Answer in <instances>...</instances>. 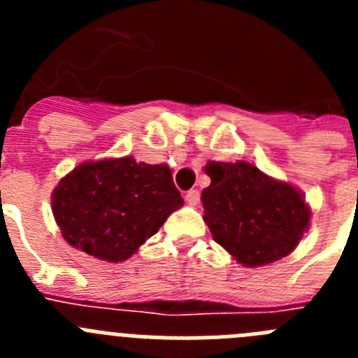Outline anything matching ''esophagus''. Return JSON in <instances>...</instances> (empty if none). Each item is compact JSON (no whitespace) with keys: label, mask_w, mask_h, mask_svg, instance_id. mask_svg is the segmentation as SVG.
Here are the masks:
<instances>
[{"label":"esophagus","mask_w":358,"mask_h":358,"mask_svg":"<svg viewBox=\"0 0 358 358\" xmlns=\"http://www.w3.org/2000/svg\"><path fill=\"white\" fill-rule=\"evenodd\" d=\"M199 201H201V194H199V189H189L188 194H186V202H188L189 206H197Z\"/></svg>","instance_id":"esophagus-1"}]
</instances>
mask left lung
Listing matches in <instances>:
<instances>
[{"mask_svg": "<svg viewBox=\"0 0 358 358\" xmlns=\"http://www.w3.org/2000/svg\"><path fill=\"white\" fill-rule=\"evenodd\" d=\"M211 185L201 195L213 240L245 267L290 255L308 229L310 208L294 186L245 161L208 163Z\"/></svg>", "mask_w": 358, "mask_h": 358, "instance_id": "left-lung-1", "label": "left lung"}]
</instances>
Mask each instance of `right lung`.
I'll use <instances>...</instances> for the list:
<instances>
[{"label": "right lung", "instance_id": "1", "mask_svg": "<svg viewBox=\"0 0 358 358\" xmlns=\"http://www.w3.org/2000/svg\"><path fill=\"white\" fill-rule=\"evenodd\" d=\"M182 204L166 164L131 156L78 164L52 195L66 242L115 264L131 258Z\"/></svg>", "mask_w": 358, "mask_h": 358}]
</instances>
